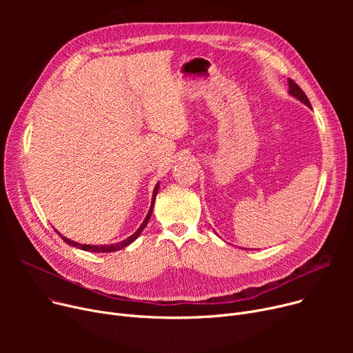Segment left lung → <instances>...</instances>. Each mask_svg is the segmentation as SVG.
Instances as JSON below:
<instances>
[{
	"instance_id": "8db88e82",
	"label": "left lung",
	"mask_w": 353,
	"mask_h": 353,
	"mask_svg": "<svg viewBox=\"0 0 353 353\" xmlns=\"http://www.w3.org/2000/svg\"><path fill=\"white\" fill-rule=\"evenodd\" d=\"M289 94L290 96H293V97H296L298 100H301L302 103H305L307 107H310V103H309V99L306 97V94L303 92V90L296 84L293 80H290L289 79Z\"/></svg>"
}]
</instances>
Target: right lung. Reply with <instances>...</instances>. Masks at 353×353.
<instances>
[{
	"label": "right lung",
	"mask_w": 353,
	"mask_h": 353,
	"mask_svg": "<svg viewBox=\"0 0 353 353\" xmlns=\"http://www.w3.org/2000/svg\"><path fill=\"white\" fill-rule=\"evenodd\" d=\"M157 192H159V184H156L154 192H153V201H152V208H150V210H148V213H147V216H145L144 221H143V223H141V226L139 228V230H137L136 233H133L132 236L127 237L125 240H123V242H120V243H114V245H103V246L80 245V243L72 242V240H68L67 237H64V236H61V234H60V236H61V239L64 240V242H65L67 245H70V246H74V248H79V249H81V250H85V252H94V253H108V252H116V250H120V249H123V248L128 246L130 243H133L134 240H136V239L140 236V233L143 232V229L147 226V221L150 220V216H152V213H153V205H154V200H156Z\"/></svg>",
	"instance_id": "right-lung-1"
}]
</instances>
